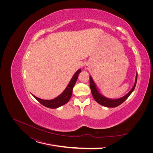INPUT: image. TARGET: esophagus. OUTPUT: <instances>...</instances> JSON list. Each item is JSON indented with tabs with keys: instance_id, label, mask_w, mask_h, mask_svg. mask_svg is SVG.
Returning a JSON list of instances; mask_svg holds the SVG:
<instances>
[{
	"instance_id": "obj_1",
	"label": "esophagus",
	"mask_w": 153,
	"mask_h": 153,
	"mask_svg": "<svg viewBox=\"0 0 153 153\" xmlns=\"http://www.w3.org/2000/svg\"><path fill=\"white\" fill-rule=\"evenodd\" d=\"M85 69H88V66H85Z\"/></svg>"
}]
</instances>
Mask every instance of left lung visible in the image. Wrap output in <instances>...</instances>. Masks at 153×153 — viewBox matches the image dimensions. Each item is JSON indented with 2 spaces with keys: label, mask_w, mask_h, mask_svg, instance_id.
Listing matches in <instances>:
<instances>
[{
  "label": "left lung",
  "mask_w": 153,
  "mask_h": 153,
  "mask_svg": "<svg viewBox=\"0 0 153 153\" xmlns=\"http://www.w3.org/2000/svg\"><path fill=\"white\" fill-rule=\"evenodd\" d=\"M137 77H138V73L136 72L134 84L132 89H131V91L128 92L126 95L123 96V97L120 98V99H108L105 97H104L103 95H102L98 91V90L97 89V87H96L92 77L90 76V87H91V92H92L93 97L96 102L104 107H116L120 105H121V104L124 101H125L128 99V97L130 95V94L133 92V91H134V88H135L136 82H137Z\"/></svg>",
  "instance_id": "left-lung-1"
}]
</instances>
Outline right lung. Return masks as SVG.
I'll return each mask as SVG.
<instances>
[{"instance_id":"obj_1","label":"right lung","mask_w":153,"mask_h":153,"mask_svg":"<svg viewBox=\"0 0 153 153\" xmlns=\"http://www.w3.org/2000/svg\"><path fill=\"white\" fill-rule=\"evenodd\" d=\"M81 69H79L74 74L73 77H72L71 80L70 81L69 84L66 87V88L63 91L62 94H61L57 97H56L52 100H43L41 99L38 97H36V96L33 95V97L40 103L42 104L46 107L50 108H58L62 105H65L67 103L69 100H70L72 94V89L77 81V79L78 78V76L80 72H81Z\"/></svg>"}]
</instances>
